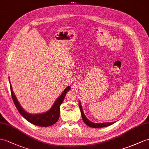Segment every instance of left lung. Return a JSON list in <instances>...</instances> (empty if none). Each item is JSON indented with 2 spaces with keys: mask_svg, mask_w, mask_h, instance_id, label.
Listing matches in <instances>:
<instances>
[{
  "mask_svg": "<svg viewBox=\"0 0 149 149\" xmlns=\"http://www.w3.org/2000/svg\"><path fill=\"white\" fill-rule=\"evenodd\" d=\"M79 109H80V111H81V117H82V119L83 121H84V123L85 124L88 126L90 127H92V128H103V127H106V126H109L110 125H112V124L115 123V122H111V123H93L92 121H90V120H88L87 118L86 117V116L84 114V112H83V110L82 109V106L80 101H79Z\"/></svg>",
  "mask_w": 149,
  "mask_h": 149,
  "instance_id": "8db88e82",
  "label": "left lung"
}]
</instances>
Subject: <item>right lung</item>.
<instances>
[{
	"label": "right lung",
	"instance_id": "obj_1",
	"mask_svg": "<svg viewBox=\"0 0 149 149\" xmlns=\"http://www.w3.org/2000/svg\"><path fill=\"white\" fill-rule=\"evenodd\" d=\"M9 83L10 92H11L13 102L14 104H15L17 109L19 111L21 115L25 119H26L28 121L32 123V124H33L36 126L43 127L51 126L58 121V119L59 118L60 114V106L61 104L63 103L65 96L66 95V93L71 88V87L70 86H67L64 90V92L61 93V95L56 100V101L53 104V106L49 110H48L47 112H43V113L34 114L28 113L26 111H25L24 110V109L21 107L19 102H18L16 95H14V93L13 90V88L11 84H10V80Z\"/></svg>",
	"mask_w": 149,
	"mask_h": 149
}]
</instances>
